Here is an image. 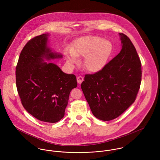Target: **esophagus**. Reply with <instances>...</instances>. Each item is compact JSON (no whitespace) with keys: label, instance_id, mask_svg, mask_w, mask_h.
Segmentation results:
<instances>
[{"label":"esophagus","instance_id":"esophagus-1","mask_svg":"<svg viewBox=\"0 0 160 160\" xmlns=\"http://www.w3.org/2000/svg\"><path fill=\"white\" fill-rule=\"evenodd\" d=\"M83 81H84V78H83L82 76H78V77H77V82H78V84H81L82 82Z\"/></svg>","mask_w":160,"mask_h":160}]
</instances>
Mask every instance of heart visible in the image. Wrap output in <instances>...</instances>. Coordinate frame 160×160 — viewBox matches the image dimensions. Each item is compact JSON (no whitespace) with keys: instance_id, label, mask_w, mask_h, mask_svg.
I'll return each instance as SVG.
<instances>
[{"instance_id":"b5f03b06","label":"heart","mask_w":160,"mask_h":160,"mask_svg":"<svg viewBox=\"0 0 160 160\" xmlns=\"http://www.w3.org/2000/svg\"><path fill=\"white\" fill-rule=\"evenodd\" d=\"M113 51V44L99 36L81 37L74 42L71 49H67L65 55L70 64L78 62V57H84L83 66L87 71L97 72L103 68Z\"/></svg>"}]
</instances>
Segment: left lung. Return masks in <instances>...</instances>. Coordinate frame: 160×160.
Here are the masks:
<instances>
[{"label": "left lung", "mask_w": 160, "mask_h": 160, "mask_svg": "<svg viewBox=\"0 0 160 160\" xmlns=\"http://www.w3.org/2000/svg\"><path fill=\"white\" fill-rule=\"evenodd\" d=\"M122 49L106 66L86 74L81 89L92 113L110 121L125 112L135 101L142 79L141 63L129 38L119 33Z\"/></svg>", "instance_id": "obj_1"}]
</instances>
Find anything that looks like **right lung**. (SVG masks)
Returning <instances> with one entry per match:
<instances>
[{
  "instance_id": "1",
  "label": "right lung",
  "mask_w": 160,
  "mask_h": 160,
  "mask_svg": "<svg viewBox=\"0 0 160 160\" xmlns=\"http://www.w3.org/2000/svg\"><path fill=\"white\" fill-rule=\"evenodd\" d=\"M49 36H36L23 47L16 68V84L24 109L40 121L54 123L63 118L69 93L78 84L75 75L47 62L63 57L49 47Z\"/></svg>"
}]
</instances>
